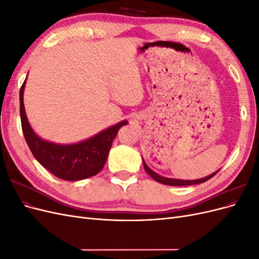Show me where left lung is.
I'll return each instance as SVG.
<instances>
[{
  "instance_id": "obj_1",
  "label": "left lung",
  "mask_w": 259,
  "mask_h": 259,
  "mask_svg": "<svg viewBox=\"0 0 259 259\" xmlns=\"http://www.w3.org/2000/svg\"><path fill=\"white\" fill-rule=\"evenodd\" d=\"M143 163H144V167H145V170L147 171V174L149 176H151L155 182H158L160 184H163V185H167V186H191V185H197V184H202L206 182V180L210 179L213 176L216 175L217 171H215V173L210 174L204 178H200V179H193V180H184V179H175V178H167V177H163L159 174H156L155 171H153L150 167H149L145 160L143 159Z\"/></svg>"
}]
</instances>
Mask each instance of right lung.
I'll return each instance as SVG.
<instances>
[{
    "instance_id": "1",
    "label": "right lung",
    "mask_w": 259,
    "mask_h": 259,
    "mask_svg": "<svg viewBox=\"0 0 259 259\" xmlns=\"http://www.w3.org/2000/svg\"><path fill=\"white\" fill-rule=\"evenodd\" d=\"M25 86L26 81L19 92L21 127L36 161L53 175L69 182H77L97 175L105 166L117 132L128 122L121 121L80 143L60 145L49 142L38 137L30 126L23 105Z\"/></svg>"
}]
</instances>
